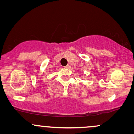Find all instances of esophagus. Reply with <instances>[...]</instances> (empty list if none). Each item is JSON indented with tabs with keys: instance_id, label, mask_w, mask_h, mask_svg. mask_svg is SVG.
Wrapping results in <instances>:
<instances>
[{
	"instance_id": "34e87169",
	"label": "esophagus",
	"mask_w": 134,
	"mask_h": 134,
	"mask_svg": "<svg viewBox=\"0 0 134 134\" xmlns=\"http://www.w3.org/2000/svg\"><path fill=\"white\" fill-rule=\"evenodd\" d=\"M65 68L68 69V68H70V66H69V65H68L67 66H65Z\"/></svg>"
}]
</instances>
